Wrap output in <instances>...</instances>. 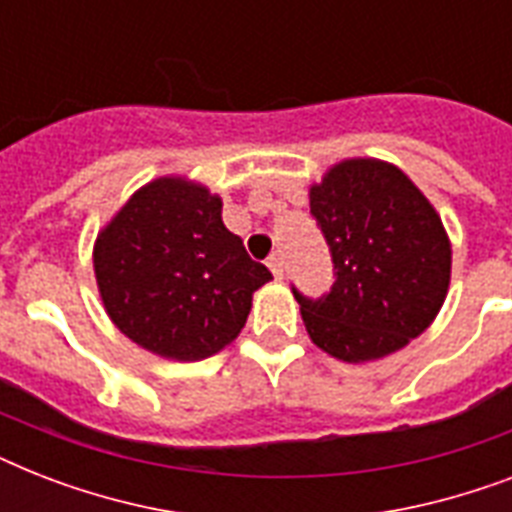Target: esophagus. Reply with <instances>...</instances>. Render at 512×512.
I'll list each match as a JSON object with an SVG mask.
<instances>
[{
  "label": "esophagus",
  "mask_w": 512,
  "mask_h": 512,
  "mask_svg": "<svg viewBox=\"0 0 512 512\" xmlns=\"http://www.w3.org/2000/svg\"><path fill=\"white\" fill-rule=\"evenodd\" d=\"M268 268H271V273L276 276V279H281V276H284V260H281L279 252H273V255L268 257Z\"/></svg>",
  "instance_id": "obj_1"
}]
</instances>
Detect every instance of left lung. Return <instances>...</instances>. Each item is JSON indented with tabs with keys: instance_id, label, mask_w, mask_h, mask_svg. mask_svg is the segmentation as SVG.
Instances as JSON below:
<instances>
[{
	"instance_id": "obj_1",
	"label": "left lung",
	"mask_w": 512,
	"mask_h": 512,
	"mask_svg": "<svg viewBox=\"0 0 512 512\" xmlns=\"http://www.w3.org/2000/svg\"><path fill=\"white\" fill-rule=\"evenodd\" d=\"M335 260L321 300L295 292L316 348L345 364L406 348L436 321L452 281V241L428 196L396 164L356 156L308 188Z\"/></svg>"
}]
</instances>
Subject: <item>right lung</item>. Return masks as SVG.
Instances as JSON below:
<instances>
[{"label":"right lung","mask_w":512,"mask_h":512,"mask_svg":"<svg viewBox=\"0 0 512 512\" xmlns=\"http://www.w3.org/2000/svg\"><path fill=\"white\" fill-rule=\"evenodd\" d=\"M92 268L114 327L170 361L228 348L273 279L225 228L223 199L188 175L140 185L98 231Z\"/></svg>","instance_id":"right-lung-1"}]
</instances>
